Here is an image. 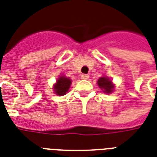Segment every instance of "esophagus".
I'll list each match as a JSON object with an SVG mask.
<instances>
[{
    "label": "esophagus",
    "mask_w": 157,
    "mask_h": 157,
    "mask_svg": "<svg viewBox=\"0 0 157 157\" xmlns=\"http://www.w3.org/2000/svg\"><path fill=\"white\" fill-rule=\"evenodd\" d=\"M81 78L83 79V80H88L89 79V75H87V74H83L81 76Z\"/></svg>",
    "instance_id": "obj_1"
}]
</instances>
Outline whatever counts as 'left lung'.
Masks as SVG:
<instances>
[{
  "label": "left lung",
  "mask_w": 157,
  "mask_h": 157,
  "mask_svg": "<svg viewBox=\"0 0 157 157\" xmlns=\"http://www.w3.org/2000/svg\"><path fill=\"white\" fill-rule=\"evenodd\" d=\"M97 84L99 86V87L102 90L104 93L110 94L114 90L115 86L112 83L110 79L106 76H102L100 77L99 80L97 81Z\"/></svg>",
  "instance_id": "1"
}]
</instances>
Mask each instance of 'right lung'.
<instances>
[{"label":"right lung","instance_id":"1","mask_svg":"<svg viewBox=\"0 0 157 157\" xmlns=\"http://www.w3.org/2000/svg\"><path fill=\"white\" fill-rule=\"evenodd\" d=\"M71 84V80L68 77L60 75L56 81V83L54 85L53 89L55 90V93L57 96H64L69 90V88Z\"/></svg>","mask_w":157,"mask_h":157}]
</instances>
